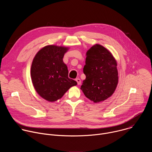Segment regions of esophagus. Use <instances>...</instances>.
Listing matches in <instances>:
<instances>
[{"instance_id":"1","label":"esophagus","mask_w":152,"mask_h":152,"mask_svg":"<svg viewBox=\"0 0 152 152\" xmlns=\"http://www.w3.org/2000/svg\"><path fill=\"white\" fill-rule=\"evenodd\" d=\"M76 81L77 82V85H80V83H81V81H80V79L79 78H76Z\"/></svg>"}]
</instances>
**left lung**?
<instances>
[{
	"label": "left lung",
	"mask_w": 152,
	"mask_h": 152,
	"mask_svg": "<svg viewBox=\"0 0 152 152\" xmlns=\"http://www.w3.org/2000/svg\"><path fill=\"white\" fill-rule=\"evenodd\" d=\"M80 90L94 103L106 100L114 93L118 82L117 64L112 53L102 45L93 46L86 53Z\"/></svg>",
	"instance_id": "8db88e82"
}]
</instances>
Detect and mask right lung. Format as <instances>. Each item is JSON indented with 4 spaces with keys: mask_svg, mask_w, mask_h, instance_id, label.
<instances>
[{
    "mask_svg": "<svg viewBox=\"0 0 152 152\" xmlns=\"http://www.w3.org/2000/svg\"><path fill=\"white\" fill-rule=\"evenodd\" d=\"M69 48L49 45L35 55L31 65V76L37 93L47 101L61 99L77 82L69 77L63 57Z\"/></svg>",
    "mask_w": 152,
    "mask_h": 152,
    "instance_id": "obj_1",
    "label": "right lung"
}]
</instances>
